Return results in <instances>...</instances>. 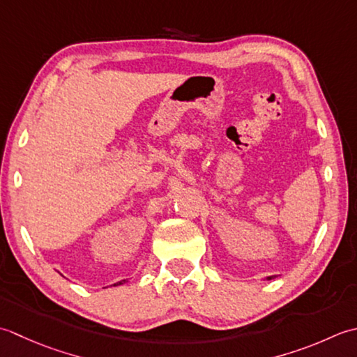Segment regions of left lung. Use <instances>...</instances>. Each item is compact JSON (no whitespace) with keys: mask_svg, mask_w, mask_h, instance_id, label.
<instances>
[{"mask_svg":"<svg viewBox=\"0 0 357 357\" xmlns=\"http://www.w3.org/2000/svg\"><path fill=\"white\" fill-rule=\"evenodd\" d=\"M268 279H273V278H268Z\"/></svg>","mask_w":357,"mask_h":357,"instance_id":"left-lung-1","label":"left lung"}]
</instances>
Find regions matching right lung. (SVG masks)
<instances>
[{"label": "right lung", "mask_w": 357, "mask_h": 357, "mask_svg": "<svg viewBox=\"0 0 357 357\" xmlns=\"http://www.w3.org/2000/svg\"><path fill=\"white\" fill-rule=\"evenodd\" d=\"M123 282H125V280H123ZM123 282H119V283H114V285H121V283H123Z\"/></svg>", "instance_id": "right-lung-1"}]
</instances>
